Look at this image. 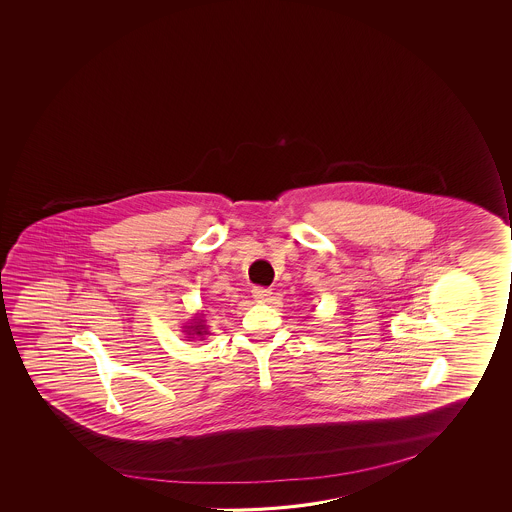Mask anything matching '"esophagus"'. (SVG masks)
I'll list each match as a JSON object with an SVG mask.
<instances>
[{
    "mask_svg": "<svg viewBox=\"0 0 512 512\" xmlns=\"http://www.w3.org/2000/svg\"><path fill=\"white\" fill-rule=\"evenodd\" d=\"M252 296L257 302H268L269 298H271V291L266 289V287H253Z\"/></svg>",
    "mask_w": 512,
    "mask_h": 512,
    "instance_id": "obj_1",
    "label": "esophagus"
}]
</instances>
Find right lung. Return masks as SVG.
Returning <instances> with one entry per match:
<instances>
[{
  "instance_id": "add662e5",
  "label": "right lung",
  "mask_w": 512,
  "mask_h": 512,
  "mask_svg": "<svg viewBox=\"0 0 512 512\" xmlns=\"http://www.w3.org/2000/svg\"><path fill=\"white\" fill-rule=\"evenodd\" d=\"M187 328H189V332H187L189 336L203 337L209 334V332H207V327L203 325V319H194L193 323H191Z\"/></svg>"
}]
</instances>
